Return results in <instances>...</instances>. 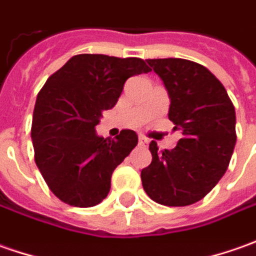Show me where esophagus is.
I'll return each instance as SVG.
<instances>
[{
  "mask_svg": "<svg viewBox=\"0 0 256 256\" xmlns=\"http://www.w3.org/2000/svg\"><path fill=\"white\" fill-rule=\"evenodd\" d=\"M138 144H140V146H143V147H146V146L148 144V140H147V138H146V137L140 136V137H138Z\"/></svg>",
  "mask_w": 256,
  "mask_h": 256,
  "instance_id": "obj_1",
  "label": "esophagus"
}]
</instances>
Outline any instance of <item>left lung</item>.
<instances>
[{"mask_svg": "<svg viewBox=\"0 0 256 256\" xmlns=\"http://www.w3.org/2000/svg\"><path fill=\"white\" fill-rule=\"evenodd\" d=\"M170 96L168 119L182 137L172 150L160 152L152 142L153 160L142 170L150 198L168 207L202 200L224 176L232 156L235 109L222 84L197 62L166 58L147 59Z\"/></svg>", "mask_w": 256, "mask_h": 256, "instance_id": "8db88e82", "label": "left lung"}]
</instances>
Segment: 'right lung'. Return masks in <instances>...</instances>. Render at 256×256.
Returning <instances> with one entry per match:
<instances>
[{
    "label": "right lung",
    "mask_w": 256,
    "mask_h": 256,
    "mask_svg": "<svg viewBox=\"0 0 256 256\" xmlns=\"http://www.w3.org/2000/svg\"><path fill=\"white\" fill-rule=\"evenodd\" d=\"M150 70L140 58L80 54L49 76L36 98L31 137L35 163L60 201L88 208L108 197L112 174L138 137L122 130L116 140L104 138L94 128L128 78Z\"/></svg>",
    "instance_id": "add662e5"
}]
</instances>
